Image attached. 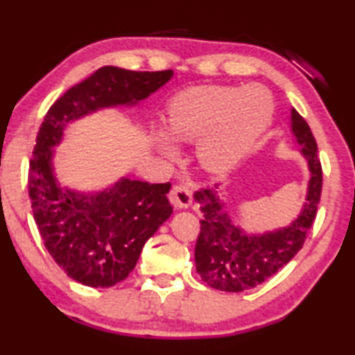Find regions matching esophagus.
<instances>
[{"label":"esophagus","mask_w":355,"mask_h":355,"mask_svg":"<svg viewBox=\"0 0 355 355\" xmlns=\"http://www.w3.org/2000/svg\"><path fill=\"white\" fill-rule=\"evenodd\" d=\"M171 201L178 209H187L191 206V189L187 184H173L171 189Z\"/></svg>","instance_id":"obj_1"}]
</instances>
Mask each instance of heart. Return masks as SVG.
<instances>
[{"instance_id": "obj_1", "label": "heart", "mask_w": 355, "mask_h": 355, "mask_svg": "<svg viewBox=\"0 0 355 355\" xmlns=\"http://www.w3.org/2000/svg\"><path fill=\"white\" fill-rule=\"evenodd\" d=\"M273 119L272 96L263 88L194 87L180 92L167 107V132L178 141H196V157L209 172L233 167ZM162 151L173 143L159 135Z\"/></svg>"}]
</instances>
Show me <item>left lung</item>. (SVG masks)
I'll return each instance as SVG.
<instances>
[{"label":"left lung","mask_w":355,"mask_h":355,"mask_svg":"<svg viewBox=\"0 0 355 355\" xmlns=\"http://www.w3.org/2000/svg\"><path fill=\"white\" fill-rule=\"evenodd\" d=\"M291 122L311 171L307 202L291 225L266 234H248L233 225L214 189L201 188L194 193L202 212L201 232L194 249L196 272L214 289L239 293L256 288L275 275L304 246L320 204L323 175L311 127L296 109L291 111Z\"/></svg>","instance_id":"obj_1"}]
</instances>
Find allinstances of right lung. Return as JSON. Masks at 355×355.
<instances>
[{"instance_id":"right-lung-1","label":"right lung","mask_w":355,"mask_h":355,"mask_svg":"<svg viewBox=\"0 0 355 355\" xmlns=\"http://www.w3.org/2000/svg\"><path fill=\"white\" fill-rule=\"evenodd\" d=\"M173 71L135 72L106 66L67 89L48 109L28 168V196L44 248L76 282L107 288L137 266L144 243L171 217V183L123 178L96 194L62 188L53 175L51 149L71 121L117 104H135L161 88Z\"/></svg>"}]
</instances>
